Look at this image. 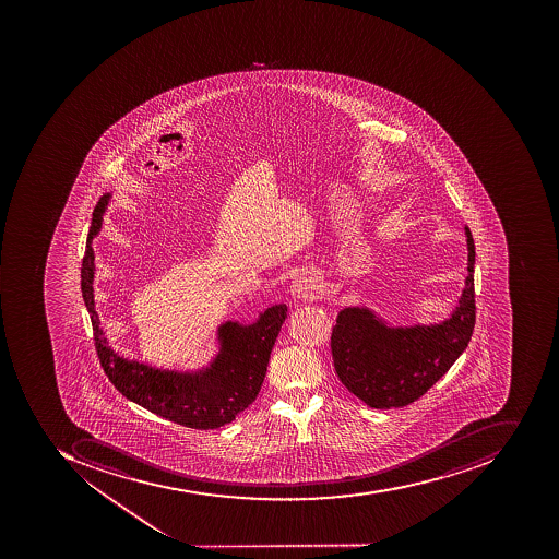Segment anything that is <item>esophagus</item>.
Here are the masks:
<instances>
[{
  "label": "esophagus",
  "instance_id": "34e87169",
  "mask_svg": "<svg viewBox=\"0 0 559 559\" xmlns=\"http://www.w3.org/2000/svg\"><path fill=\"white\" fill-rule=\"evenodd\" d=\"M290 293L296 299H314V297L320 294V284H318V278L313 277V275H299V277L294 278L293 285H290Z\"/></svg>",
  "mask_w": 559,
  "mask_h": 559
}]
</instances>
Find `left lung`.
Returning a JSON list of instances; mask_svg holds the SVG:
<instances>
[{
    "label": "left lung",
    "mask_w": 559,
    "mask_h": 559,
    "mask_svg": "<svg viewBox=\"0 0 559 559\" xmlns=\"http://www.w3.org/2000/svg\"><path fill=\"white\" fill-rule=\"evenodd\" d=\"M467 236L465 287L452 314L431 325L392 326L366 306L344 308L332 330L338 380L371 408L404 407L428 392L462 356L475 325V246Z\"/></svg>",
    "instance_id": "obj_1"
}]
</instances>
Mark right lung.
Wrapping results in <instances>:
<instances>
[{
	"label": "right lung",
	"instance_id": "1",
	"mask_svg": "<svg viewBox=\"0 0 559 559\" xmlns=\"http://www.w3.org/2000/svg\"><path fill=\"white\" fill-rule=\"evenodd\" d=\"M109 200L111 193H106L95 206L82 260V296L91 314L95 350L104 372L128 401L164 419L191 429H215L229 424L253 404L262 389L270 354L287 318V306L265 309L250 325L239 321L222 323L217 329L218 353L211 365L197 371H169L124 359L109 347L100 329L92 287L95 277L92 239L99 234Z\"/></svg>",
	"mask_w": 559,
	"mask_h": 559
}]
</instances>
